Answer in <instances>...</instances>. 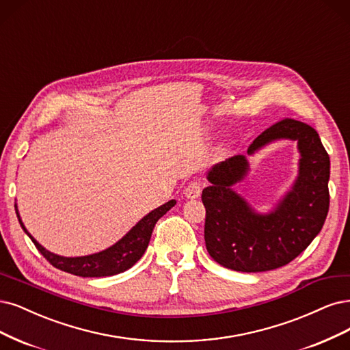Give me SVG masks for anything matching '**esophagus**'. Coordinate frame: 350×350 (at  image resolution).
Masks as SVG:
<instances>
[{
	"label": "esophagus",
	"instance_id": "34e87169",
	"mask_svg": "<svg viewBox=\"0 0 350 350\" xmlns=\"http://www.w3.org/2000/svg\"><path fill=\"white\" fill-rule=\"evenodd\" d=\"M201 191H202V183L201 180H191V183L187 185L185 188V197L187 198H198L201 196Z\"/></svg>",
	"mask_w": 350,
	"mask_h": 350
}]
</instances>
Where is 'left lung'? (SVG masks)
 I'll return each instance as SVG.
<instances>
[{
	"label": "left lung",
	"instance_id": "8db88e82",
	"mask_svg": "<svg viewBox=\"0 0 350 350\" xmlns=\"http://www.w3.org/2000/svg\"><path fill=\"white\" fill-rule=\"evenodd\" d=\"M298 142L299 166L293 189L269 214H259L232 189L242 180L249 163L236 154L208 172L210 187L202 189L206 207L204 239L210 256L221 267L240 272L281 268L306 250L329 213L330 158L317 131L298 120L285 118L250 143L253 154L268 143Z\"/></svg>",
	"mask_w": 350,
	"mask_h": 350
}]
</instances>
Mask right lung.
Instances as JSON below:
<instances>
[{
	"mask_svg": "<svg viewBox=\"0 0 350 350\" xmlns=\"http://www.w3.org/2000/svg\"><path fill=\"white\" fill-rule=\"evenodd\" d=\"M176 204L175 200L167 201L163 206L154 208L148 215H144L143 219L131 228V230L123 237L120 239L116 245L108 247L103 252L94 253V255L88 256H79V258H65L55 255V253L46 250L42 245L36 242V239L26 230L24 227L18 211H17V204H16V213L18 217L20 226L23 230L27 233V236L31 239L34 246L42 255L49 260L51 265L55 268L74 273L77 276H90V278H98V276H111L120 272H124L129 268L133 267V265L143 256L144 250L148 249L149 240L153 232V227L163 214H166Z\"/></svg>",
	"mask_w": 350,
	"mask_h": 350,
	"instance_id": "add662e5",
	"label": "right lung"
}]
</instances>
